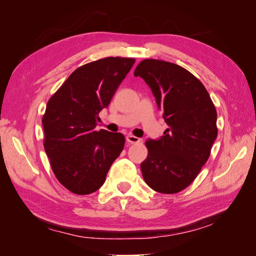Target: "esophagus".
I'll return each instance as SVG.
<instances>
[{
  "instance_id": "esophagus-1",
  "label": "esophagus",
  "mask_w": 256,
  "mask_h": 256,
  "mask_svg": "<svg viewBox=\"0 0 256 256\" xmlns=\"http://www.w3.org/2000/svg\"><path fill=\"white\" fill-rule=\"evenodd\" d=\"M126 140H127V142L128 143H130V144H136V143H138L141 141V138H138V136H131V134H129V136H126Z\"/></svg>"
}]
</instances>
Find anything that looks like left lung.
Returning <instances> with one entry per match:
<instances>
[{
  "instance_id": "obj_1",
  "label": "left lung",
  "mask_w": 256,
  "mask_h": 256,
  "mask_svg": "<svg viewBox=\"0 0 256 256\" xmlns=\"http://www.w3.org/2000/svg\"><path fill=\"white\" fill-rule=\"evenodd\" d=\"M150 88L168 128L158 140H147L141 164L145 182L172 194L196 180L218 134L216 111L207 90L187 69L160 60H144L134 70Z\"/></svg>"
}]
</instances>
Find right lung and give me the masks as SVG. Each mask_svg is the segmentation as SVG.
<instances>
[{"mask_svg":"<svg viewBox=\"0 0 256 256\" xmlns=\"http://www.w3.org/2000/svg\"><path fill=\"white\" fill-rule=\"evenodd\" d=\"M136 60L106 58L79 67L56 90L42 116L44 150L58 180L76 194L97 191L125 145L120 132L96 131Z\"/></svg>","mask_w":256,"mask_h":256,"instance_id":"add662e5","label":"right lung"}]
</instances>
